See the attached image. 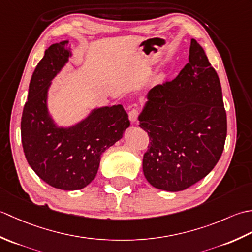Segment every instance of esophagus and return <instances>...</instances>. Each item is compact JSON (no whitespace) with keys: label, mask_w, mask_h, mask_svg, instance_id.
I'll use <instances>...</instances> for the list:
<instances>
[{"label":"esophagus","mask_w":252,"mask_h":252,"mask_svg":"<svg viewBox=\"0 0 252 252\" xmlns=\"http://www.w3.org/2000/svg\"><path fill=\"white\" fill-rule=\"evenodd\" d=\"M138 116H140V109H138V108H132L129 111V119L132 122H135L137 120Z\"/></svg>","instance_id":"1"}]
</instances>
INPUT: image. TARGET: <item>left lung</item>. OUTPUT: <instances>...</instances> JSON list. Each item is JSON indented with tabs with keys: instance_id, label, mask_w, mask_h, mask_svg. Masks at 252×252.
Wrapping results in <instances>:
<instances>
[{
	"instance_id": "1",
	"label": "left lung",
	"mask_w": 252,
	"mask_h": 252,
	"mask_svg": "<svg viewBox=\"0 0 252 252\" xmlns=\"http://www.w3.org/2000/svg\"><path fill=\"white\" fill-rule=\"evenodd\" d=\"M147 99L138 116L151 141L144 175L156 189L184 190L216 167L227 132L220 80L195 39L178 77L154 87Z\"/></svg>"
}]
</instances>
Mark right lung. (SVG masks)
I'll list each match as a JSON object with an SVG mask.
<instances>
[{
	"instance_id": "obj_1",
	"label": "right lung",
	"mask_w": 252,
	"mask_h": 252,
	"mask_svg": "<svg viewBox=\"0 0 252 252\" xmlns=\"http://www.w3.org/2000/svg\"><path fill=\"white\" fill-rule=\"evenodd\" d=\"M68 41L52 44L37 63L21 117V143L27 161L45 183L77 190L94 180L100 156L129 127L122 105L101 107L70 127H58L47 111L51 81L71 55Z\"/></svg>"
}]
</instances>
